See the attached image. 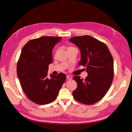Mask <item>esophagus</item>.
Listing matches in <instances>:
<instances>
[{"mask_svg": "<svg viewBox=\"0 0 132 132\" xmlns=\"http://www.w3.org/2000/svg\"><path fill=\"white\" fill-rule=\"evenodd\" d=\"M66 77H67V79H69V80H71V79H72V77L69 76V75H67L66 76Z\"/></svg>", "mask_w": 132, "mask_h": 132, "instance_id": "obj_1", "label": "esophagus"}]
</instances>
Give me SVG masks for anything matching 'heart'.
Here are the masks:
<instances>
[{
	"mask_svg": "<svg viewBox=\"0 0 132 132\" xmlns=\"http://www.w3.org/2000/svg\"><path fill=\"white\" fill-rule=\"evenodd\" d=\"M70 47H68V48H70Z\"/></svg>",
	"mask_w": 132,
	"mask_h": 132,
	"instance_id": "obj_1",
	"label": "heart"
}]
</instances>
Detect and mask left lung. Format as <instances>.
<instances>
[{"label": "left lung", "instance_id": "8db88e82", "mask_svg": "<svg viewBox=\"0 0 132 132\" xmlns=\"http://www.w3.org/2000/svg\"><path fill=\"white\" fill-rule=\"evenodd\" d=\"M69 41L80 50L79 65L86 67L88 76L85 79L75 76L77 87L73 91L74 98L84 104L100 101L110 89L114 77V63L106 45L90 36H75Z\"/></svg>", "mask_w": 132, "mask_h": 132}]
</instances>
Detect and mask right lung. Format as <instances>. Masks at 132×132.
<instances>
[{
    "instance_id": "obj_1",
    "label": "right lung",
    "mask_w": 132,
    "mask_h": 132,
    "mask_svg": "<svg viewBox=\"0 0 132 132\" xmlns=\"http://www.w3.org/2000/svg\"><path fill=\"white\" fill-rule=\"evenodd\" d=\"M62 38L43 36L28 41L22 49L17 74L23 92L37 104L53 102L66 79L64 73L47 76L48 65L53 62V47Z\"/></svg>"
}]
</instances>
